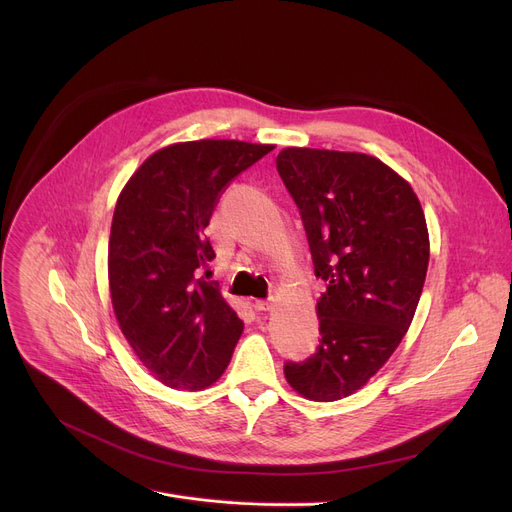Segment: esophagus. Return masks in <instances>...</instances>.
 <instances>
[{
	"label": "esophagus",
	"instance_id": "1",
	"mask_svg": "<svg viewBox=\"0 0 512 512\" xmlns=\"http://www.w3.org/2000/svg\"><path fill=\"white\" fill-rule=\"evenodd\" d=\"M253 307H255V311H270L272 307H274V301L272 299H259V301H255L253 303Z\"/></svg>",
	"mask_w": 512,
	"mask_h": 512
}]
</instances>
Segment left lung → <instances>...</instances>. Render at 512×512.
Returning a JSON list of instances; mask_svg holds the SVG:
<instances>
[{"instance_id": "left-lung-1", "label": "left lung", "mask_w": 512, "mask_h": 512, "mask_svg": "<svg viewBox=\"0 0 512 512\" xmlns=\"http://www.w3.org/2000/svg\"><path fill=\"white\" fill-rule=\"evenodd\" d=\"M278 174L301 213L315 276L319 346L284 365L288 384L330 402L359 390L407 334L429 263L425 215L411 184L378 157L288 147Z\"/></svg>"}]
</instances>
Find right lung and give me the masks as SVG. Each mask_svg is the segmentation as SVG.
<instances>
[{
  "label": "right lung",
  "instance_id": "obj_1",
  "mask_svg": "<svg viewBox=\"0 0 512 512\" xmlns=\"http://www.w3.org/2000/svg\"><path fill=\"white\" fill-rule=\"evenodd\" d=\"M272 145L188 141L159 149L118 197L107 274L122 334L153 378L203 390L228 367L242 321L201 267L205 228L228 184Z\"/></svg>",
  "mask_w": 512,
  "mask_h": 512
}]
</instances>
